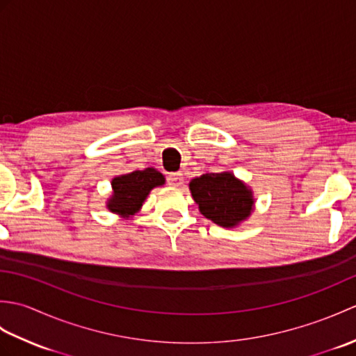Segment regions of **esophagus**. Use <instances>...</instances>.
Wrapping results in <instances>:
<instances>
[{
	"instance_id": "1",
	"label": "esophagus",
	"mask_w": 356,
	"mask_h": 356,
	"mask_svg": "<svg viewBox=\"0 0 356 356\" xmlns=\"http://www.w3.org/2000/svg\"><path fill=\"white\" fill-rule=\"evenodd\" d=\"M166 180H168V184L171 186H180L184 184V174L182 172H170Z\"/></svg>"
}]
</instances>
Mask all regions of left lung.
I'll return each instance as SVG.
<instances>
[{
	"instance_id": "left-lung-1",
	"label": "left lung",
	"mask_w": 356,
	"mask_h": 356,
	"mask_svg": "<svg viewBox=\"0 0 356 356\" xmlns=\"http://www.w3.org/2000/svg\"><path fill=\"white\" fill-rule=\"evenodd\" d=\"M190 190L200 213L223 228L245 222L254 209L252 191L229 171L202 174Z\"/></svg>"
}]
</instances>
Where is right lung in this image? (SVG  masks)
I'll list each match as a JSON object with an SVG mask.
<instances>
[{
	"label": "right lung",
	"instance_id": "1",
	"mask_svg": "<svg viewBox=\"0 0 356 356\" xmlns=\"http://www.w3.org/2000/svg\"><path fill=\"white\" fill-rule=\"evenodd\" d=\"M163 184V174L156 168L138 170L118 176L111 180L113 194L107 202V208L120 217L134 216L145 202L149 191Z\"/></svg>",
	"mask_w": 356,
	"mask_h": 356
}]
</instances>
